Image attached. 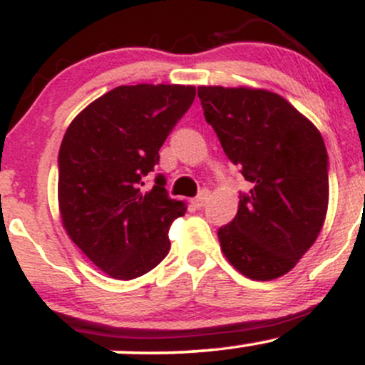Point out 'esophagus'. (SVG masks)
I'll return each instance as SVG.
<instances>
[{
	"instance_id": "1",
	"label": "esophagus",
	"mask_w": 365,
	"mask_h": 365,
	"mask_svg": "<svg viewBox=\"0 0 365 365\" xmlns=\"http://www.w3.org/2000/svg\"><path fill=\"white\" fill-rule=\"evenodd\" d=\"M207 199H209V192L207 190H200L199 192V195L195 197L194 200H192V202H194V206L195 207H204L207 204Z\"/></svg>"
}]
</instances>
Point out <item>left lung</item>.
<instances>
[{
  "mask_svg": "<svg viewBox=\"0 0 365 365\" xmlns=\"http://www.w3.org/2000/svg\"><path fill=\"white\" fill-rule=\"evenodd\" d=\"M206 121L250 182L237 216L217 230L247 278L283 276L311 249L328 211V153L319 130L274 92L199 87Z\"/></svg>",
  "mask_w": 365,
  "mask_h": 365,
  "instance_id": "8db88e82",
  "label": "left lung"
}]
</instances>
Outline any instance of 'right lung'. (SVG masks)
<instances>
[{
  "label": "right lung",
  "instance_id": "obj_1",
  "mask_svg": "<svg viewBox=\"0 0 365 365\" xmlns=\"http://www.w3.org/2000/svg\"><path fill=\"white\" fill-rule=\"evenodd\" d=\"M195 98L192 86H120L70 123L58 154V202L73 244L116 279L149 273L170 252L168 230L185 215L166 178L145 177Z\"/></svg>",
  "mask_w": 365,
  "mask_h": 365
}]
</instances>
